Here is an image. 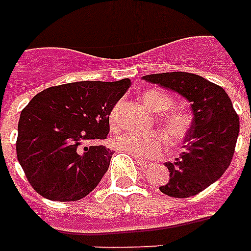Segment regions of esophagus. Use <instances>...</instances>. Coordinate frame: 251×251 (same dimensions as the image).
<instances>
[{"instance_id": "1", "label": "esophagus", "mask_w": 251, "mask_h": 251, "mask_svg": "<svg viewBox=\"0 0 251 251\" xmlns=\"http://www.w3.org/2000/svg\"><path fill=\"white\" fill-rule=\"evenodd\" d=\"M137 163H138V165H139V167H142V168H149V167H151V163H150V161H146V160H139V159H137Z\"/></svg>"}]
</instances>
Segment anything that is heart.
<instances>
[{"label":"heart","mask_w":251,"mask_h":251,"mask_svg":"<svg viewBox=\"0 0 251 251\" xmlns=\"http://www.w3.org/2000/svg\"><path fill=\"white\" fill-rule=\"evenodd\" d=\"M142 101L152 112L163 113L159 116V125L165 133L167 138L172 143H181L187 137L191 127L190 116L182 109L173 108L171 95L167 91L160 88H150L141 94ZM109 124L112 129H116L118 125V105L112 109L109 114ZM113 145L116 149L121 150L135 157H153L161 155L167 149V139L163 134H135L125 133L113 138Z\"/></svg>","instance_id":"heart-1"}]
</instances>
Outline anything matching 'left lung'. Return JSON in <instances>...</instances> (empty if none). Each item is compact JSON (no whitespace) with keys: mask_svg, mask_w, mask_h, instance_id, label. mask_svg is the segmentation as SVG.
Returning <instances> with one entry per match:
<instances>
[{"mask_svg":"<svg viewBox=\"0 0 251 251\" xmlns=\"http://www.w3.org/2000/svg\"><path fill=\"white\" fill-rule=\"evenodd\" d=\"M143 79L172 90L190 102L193 121L183 152L168 161L169 181L161 193L173 198L199 194L229 167L240 131V118L222 87L191 73L150 74Z\"/></svg>","mask_w":251,"mask_h":251,"instance_id":"8db88e82","label":"left lung"}]
</instances>
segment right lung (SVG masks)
<instances>
[{"instance_id": "add662e5", "label": "right lung", "mask_w": 251, "mask_h": 251, "mask_svg": "<svg viewBox=\"0 0 251 251\" xmlns=\"http://www.w3.org/2000/svg\"><path fill=\"white\" fill-rule=\"evenodd\" d=\"M130 79L84 80L49 87L22 110L17 156L29 185L58 202L88 195L108 171L113 151L88 145L105 139L109 114Z\"/></svg>"}]
</instances>
